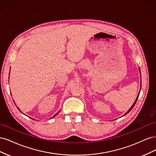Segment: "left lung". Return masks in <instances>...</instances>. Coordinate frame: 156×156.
<instances>
[{
	"label": "left lung",
	"instance_id": "8db88e82",
	"mask_svg": "<svg viewBox=\"0 0 156 156\" xmlns=\"http://www.w3.org/2000/svg\"><path fill=\"white\" fill-rule=\"evenodd\" d=\"M139 71H140V68H139ZM140 77H141V75H140ZM140 88H141V84H140ZM139 94H140V91H139V94H138V96H137V97H136V100H135V102H134V103H133V105H132V106L130 107V108H129V109L128 110V111H127L126 113H125V114L123 115V116H125L126 115H127V113H128V112H129V111L132 109V108H133V107H134V105H135V103H136V101H137V100H138V98H139Z\"/></svg>",
	"mask_w": 156,
	"mask_h": 156
}]
</instances>
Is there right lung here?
Returning <instances> with one entry per match:
<instances>
[{
    "instance_id": "1",
    "label": "right lung",
    "mask_w": 156,
    "mask_h": 156,
    "mask_svg": "<svg viewBox=\"0 0 156 156\" xmlns=\"http://www.w3.org/2000/svg\"><path fill=\"white\" fill-rule=\"evenodd\" d=\"M17 108H18V107H17ZM18 109H19V110H20V111H21V110H20V108H18ZM60 111H58V112H57V113H56V114H55V115H54V116H53V118H54V117H55V116H56V115H58V112H60ZM51 119H52V118H51ZM34 120H35V119H34Z\"/></svg>"
}]
</instances>
